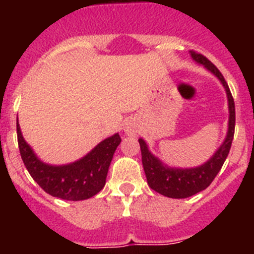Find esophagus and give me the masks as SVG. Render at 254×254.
<instances>
[{"instance_id":"esophagus-1","label":"esophagus","mask_w":254,"mask_h":254,"mask_svg":"<svg viewBox=\"0 0 254 254\" xmlns=\"http://www.w3.org/2000/svg\"><path fill=\"white\" fill-rule=\"evenodd\" d=\"M125 132L128 134V136H136V133H137V125L134 122H132V121H129V122H127V125H126Z\"/></svg>"}]
</instances>
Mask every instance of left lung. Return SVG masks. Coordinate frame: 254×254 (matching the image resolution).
<instances>
[{
  "label": "left lung",
  "instance_id": "8db88e82",
  "mask_svg": "<svg viewBox=\"0 0 254 254\" xmlns=\"http://www.w3.org/2000/svg\"><path fill=\"white\" fill-rule=\"evenodd\" d=\"M190 56L196 62L203 64L206 68L210 69L225 87L226 94H228L229 113H230V116H229V128L225 141L220 146V149L215 152L214 156L207 163L202 164L201 167L190 168V169H174V168L164 167L163 164L149 151L145 141L142 138L138 140L141 156H142L143 170L146 174L150 188L156 190L158 193L163 194V196L170 197V198H187V197L193 196L201 190H206L212 183L215 177L217 176V173L223 167L225 159L228 158V154L230 151V147H232L233 137H234L235 104L225 78L217 69V67L203 55L190 51Z\"/></svg>",
  "mask_w": 254,
  "mask_h": 254
}]
</instances>
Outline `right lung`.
Here are the masks:
<instances>
[{"mask_svg": "<svg viewBox=\"0 0 254 254\" xmlns=\"http://www.w3.org/2000/svg\"><path fill=\"white\" fill-rule=\"evenodd\" d=\"M16 132L20 155L31 178L47 193L67 201L87 199L103 190L113 154L121 143V136L116 133L102 141L80 160L68 165L53 167L42 163L35 156L22 137L19 122Z\"/></svg>", "mask_w": 254, "mask_h": 254, "instance_id": "add662e5", "label": "right lung"}]
</instances>
